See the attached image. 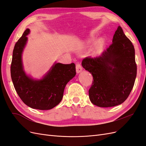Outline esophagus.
<instances>
[{
    "mask_svg": "<svg viewBox=\"0 0 146 146\" xmlns=\"http://www.w3.org/2000/svg\"><path fill=\"white\" fill-rule=\"evenodd\" d=\"M82 67L81 64L80 63H77V64H76V72H77V74L80 73L82 71Z\"/></svg>",
    "mask_w": 146,
    "mask_h": 146,
    "instance_id": "1",
    "label": "esophagus"
}]
</instances>
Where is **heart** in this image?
<instances>
[{"label": "heart", "instance_id": "obj_1", "mask_svg": "<svg viewBox=\"0 0 146 146\" xmlns=\"http://www.w3.org/2000/svg\"><path fill=\"white\" fill-rule=\"evenodd\" d=\"M104 40L103 39H100L99 40L97 41L96 43V46H95V50L94 52L96 54H98L99 53L101 52L102 50L103 49V47L104 46Z\"/></svg>", "mask_w": 146, "mask_h": 146}]
</instances>
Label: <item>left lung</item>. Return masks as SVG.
Segmentation results:
<instances>
[{
    "label": "left lung",
    "instance_id": "left-lung-1",
    "mask_svg": "<svg viewBox=\"0 0 146 146\" xmlns=\"http://www.w3.org/2000/svg\"><path fill=\"white\" fill-rule=\"evenodd\" d=\"M112 42L100 56L86 57L82 62L83 68L93 77L90 99L100 107L123 103L133 89L136 77L135 48L120 26Z\"/></svg>",
    "mask_w": 146,
    "mask_h": 146
}]
</instances>
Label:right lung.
<instances>
[{
	"mask_svg": "<svg viewBox=\"0 0 146 146\" xmlns=\"http://www.w3.org/2000/svg\"><path fill=\"white\" fill-rule=\"evenodd\" d=\"M30 33L27 29L15 44L11 64L13 85L23 102L29 107L41 110L54 108L62 100L64 88L76 76L74 63H55L41 80H34L26 75L22 62V53Z\"/></svg>",
	"mask_w": 146,
	"mask_h": 146,
	"instance_id": "1",
	"label": "right lung"
}]
</instances>
